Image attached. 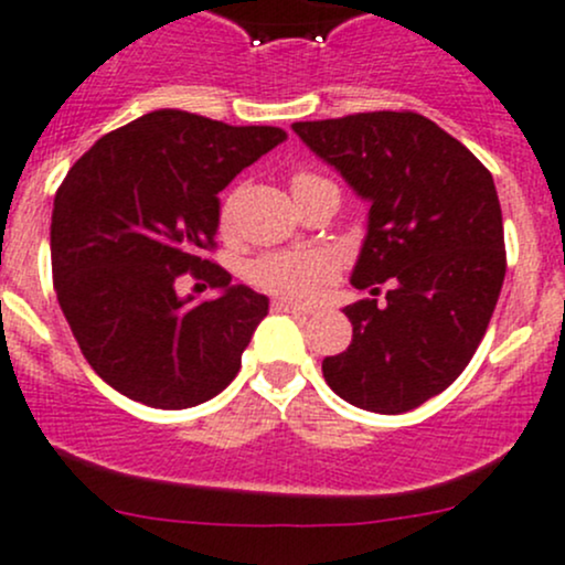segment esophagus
<instances>
[{"label":"esophagus","instance_id":"1","mask_svg":"<svg viewBox=\"0 0 565 565\" xmlns=\"http://www.w3.org/2000/svg\"><path fill=\"white\" fill-rule=\"evenodd\" d=\"M270 306H273V311H284V313H311V308L298 306V302H292L287 298H276Z\"/></svg>","mask_w":565,"mask_h":565}]
</instances>
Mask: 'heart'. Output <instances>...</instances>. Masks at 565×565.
<instances>
[{
  "mask_svg": "<svg viewBox=\"0 0 565 565\" xmlns=\"http://www.w3.org/2000/svg\"><path fill=\"white\" fill-rule=\"evenodd\" d=\"M308 181H322V178L311 173H298L292 178V189L302 186ZM230 216H233V198H227L218 211V224L227 227ZM332 276L330 257L319 252H270L257 257L246 267V278L257 289L270 295H281V298L306 300L322 287Z\"/></svg>",
  "mask_w": 565,
  "mask_h": 565,
  "instance_id": "obj_1",
  "label": "heart"
}]
</instances>
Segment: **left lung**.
<instances>
[{"instance_id":"left-lung-1","label":"left lung","mask_w":565,"mask_h":565,"mask_svg":"<svg viewBox=\"0 0 565 565\" xmlns=\"http://www.w3.org/2000/svg\"><path fill=\"white\" fill-rule=\"evenodd\" d=\"M292 129L371 203L352 284L371 295L390 284L382 302L343 308L352 343L324 358V382L365 412H412L466 371L501 295L507 248L490 170L412 110Z\"/></svg>"}]
</instances>
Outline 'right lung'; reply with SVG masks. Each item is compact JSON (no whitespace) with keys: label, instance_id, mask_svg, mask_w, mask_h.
<instances>
[{"label":"right lung","instance_id":"add662e5","mask_svg":"<svg viewBox=\"0 0 565 565\" xmlns=\"http://www.w3.org/2000/svg\"><path fill=\"white\" fill-rule=\"evenodd\" d=\"M287 138L186 110H153L105 135L53 200L51 265L58 306L103 382L151 408L218 395L267 313V298L205 259L216 248L218 192ZM189 271L220 295L181 301Z\"/></svg>","mask_w":565,"mask_h":565}]
</instances>
